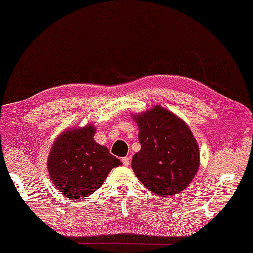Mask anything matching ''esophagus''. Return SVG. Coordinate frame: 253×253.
Wrapping results in <instances>:
<instances>
[{
    "label": "esophagus",
    "mask_w": 253,
    "mask_h": 253,
    "mask_svg": "<svg viewBox=\"0 0 253 253\" xmlns=\"http://www.w3.org/2000/svg\"><path fill=\"white\" fill-rule=\"evenodd\" d=\"M122 163H123L124 166H128V165H129V163H130V159L128 158V157L123 158L122 159Z\"/></svg>",
    "instance_id": "obj_1"
}]
</instances>
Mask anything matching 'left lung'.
<instances>
[{
  "label": "left lung",
  "mask_w": 253,
  "mask_h": 253,
  "mask_svg": "<svg viewBox=\"0 0 253 253\" xmlns=\"http://www.w3.org/2000/svg\"><path fill=\"white\" fill-rule=\"evenodd\" d=\"M140 151L131 168L150 191L169 197L184 190L197 174L198 143L185 122L161 106L135 116Z\"/></svg>",
  "instance_id": "1"
}]
</instances>
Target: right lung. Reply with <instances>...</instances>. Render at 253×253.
I'll list each match as a JSON object with an SVG mask.
<instances>
[{
    "label": "right lung",
    "mask_w": 253,
    "mask_h": 253,
    "mask_svg": "<svg viewBox=\"0 0 253 253\" xmlns=\"http://www.w3.org/2000/svg\"><path fill=\"white\" fill-rule=\"evenodd\" d=\"M94 127L67 130L57 137L47 159L52 181L69 199H84L99 189L113 168L122 163L93 140Z\"/></svg>",
    "instance_id": "right-lung-1"
}]
</instances>
